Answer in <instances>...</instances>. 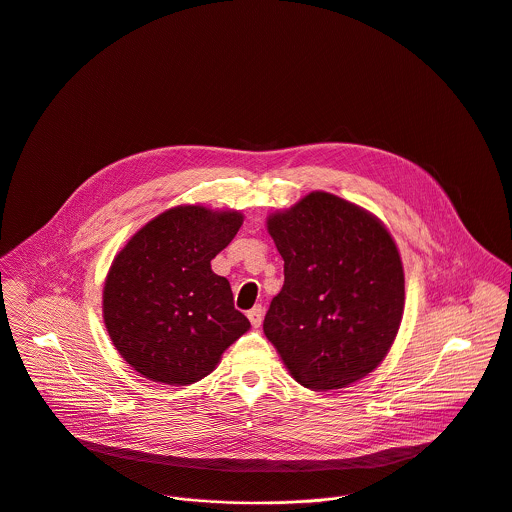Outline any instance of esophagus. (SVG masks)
<instances>
[{"instance_id": "34e87169", "label": "esophagus", "mask_w": 512, "mask_h": 512, "mask_svg": "<svg viewBox=\"0 0 512 512\" xmlns=\"http://www.w3.org/2000/svg\"><path fill=\"white\" fill-rule=\"evenodd\" d=\"M247 317H249V321H251L253 327H259L261 321H263V307H261V305L253 307V309L247 313Z\"/></svg>"}]
</instances>
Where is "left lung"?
<instances>
[{"instance_id":"obj_1","label":"left lung","mask_w":512,"mask_h":512,"mask_svg":"<svg viewBox=\"0 0 512 512\" xmlns=\"http://www.w3.org/2000/svg\"><path fill=\"white\" fill-rule=\"evenodd\" d=\"M285 283L263 321L291 377L343 389L387 357L405 309V273L387 227L363 207L313 191L267 217Z\"/></svg>"}]
</instances>
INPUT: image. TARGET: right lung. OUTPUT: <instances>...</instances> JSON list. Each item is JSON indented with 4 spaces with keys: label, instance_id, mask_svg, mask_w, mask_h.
<instances>
[{
    "label": "right lung",
    "instance_id": "add662e5",
    "mask_svg": "<svg viewBox=\"0 0 512 512\" xmlns=\"http://www.w3.org/2000/svg\"><path fill=\"white\" fill-rule=\"evenodd\" d=\"M241 225L239 211L179 205L143 225L115 255L103 285V321L119 355L145 379L197 383L249 331L229 281L211 271V259Z\"/></svg>",
    "mask_w": 512,
    "mask_h": 512
}]
</instances>
